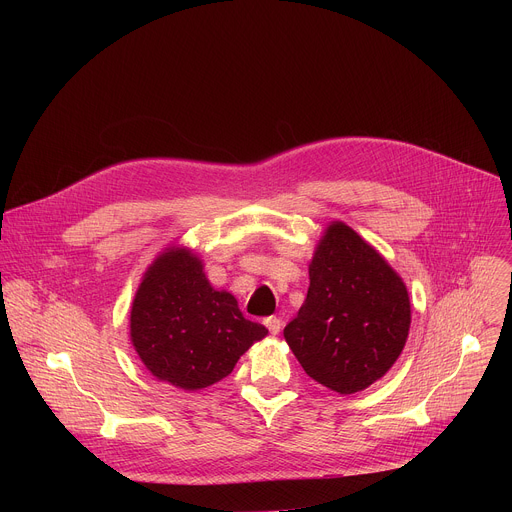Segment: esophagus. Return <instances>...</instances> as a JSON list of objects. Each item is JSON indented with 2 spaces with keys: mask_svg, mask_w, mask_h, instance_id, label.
Wrapping results in <instances>:
<instances>
[{
  "mask_svg": "<svg viewBox=\"0 0 512 512\" xmlns=\"http://www.w3.org/2000/svg\"><path fill=\"white\" fill-rule=\"evenodd\" d=\"M263 324L267 326V330H269L271 334H279V330H281V320H279V318H275V316L265 318V320H263Z\"/></svg>",
  "mask_w": 512,
  "mask_h": 512,
  "instance_id": "34e87169",
  "label": "esophagus"
}]
</instances>
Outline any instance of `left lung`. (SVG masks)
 Here are the masks:
<instances>
[{"label":"left lung","mask_w":512,"mask_h":512,"mask_svg":"<svg viewBox=\"0 0 512 512\" xmlns=\"http://www.w3.org/2000/svg\"><path fill=\"white\" fill-rule=\"evenodd\" d=\"M411 324L407 287L344 223L328 227L310 263V287L283 336L320 385L350 395L399 358Z\"/></svg>","instance_id":"8db88e82"}]
</instances>
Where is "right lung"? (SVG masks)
<instances>
[{
	"mask_svg": "<svg viewBox=\"0 0 512 512\" xmlns=\"http://www.w3.org/2000/svg\"><path fill=\"white\" fill-rule=\"evenodd\" d=\"M267 328L243 316L229 291L210 287L202 263L172 249L145 273L131 308V342L148 371L196 391L231 375Z\"/></svg>",
	"mask_w": 512,
	"mask_h": 512,
	"instance_id": "obj_1",
	"label": "right lung"
}]
</instances>
